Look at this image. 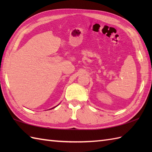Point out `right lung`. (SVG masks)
<instances>
[{
  "label": "right lung",
  "instance_id": "obj_1",
  "mask_svg": "<svg viewBox=\"0 0 152 152\" xmlns=\"http://www.w3.org/2000/svg\"><path fill=\"white\" fill-rule=\"evenodd\" d=\"M58 105H59V104H58ZM56 106H55V107H53V108H51V109H53V108H56ZM51 109H50V110H51Z\"/></svg>",
  "mask_w": 152,
  "mask_h": 152
}]
</instances>
